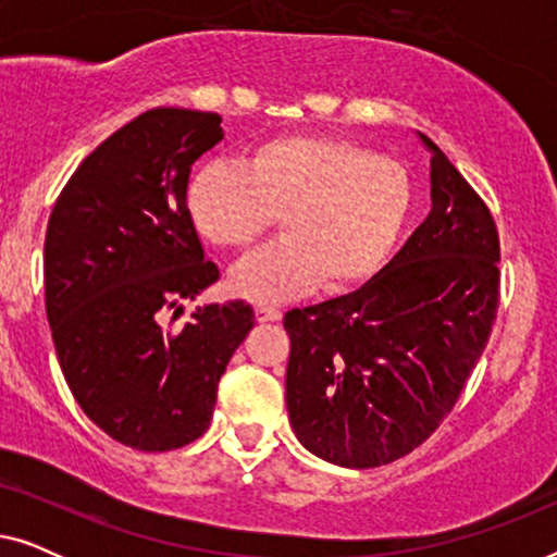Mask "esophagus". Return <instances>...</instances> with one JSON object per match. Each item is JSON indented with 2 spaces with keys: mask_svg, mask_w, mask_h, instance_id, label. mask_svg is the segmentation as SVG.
Here are the masks:
<instances>
[{
  "mask_svg": "<svg viewBox=\"0 0 557 557\" xmlns=\"http://www.w3.org/2000/svg\"><path fill=\"white\" fill-rule=\"evenodd\" d=\"M281 317L284 314H281V309H276V307H265V304H258L256 307L258 322H278Z\"/></svg>",
  "mask_w": 557,
  "mask_h": 557,
  "instance_id": "esophagus-1",
  "label": "esophagus"
}]
</instances>
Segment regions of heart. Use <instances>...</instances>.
I'll list each match as a JSON object with an SVG mask.
<instances>
[{"label": "heart", "instance_id": "heart-1", "mask_svg": "<svg viewBox=\"0 0 557 557\" xmlns=\"http://www.w3.org/2000/svg\"><path fill=\"white\" fill-rule=\"evenodd\" d=\"M410 177L395 159L342 136L288 134L238 162L197 166L185 189L195 231L240 250L281 215L284 235L231 273L235 294L284 301L314 288L342 292L377 271L410 210Z\"/></svg>", "mask_w": 557, "mask_h": 557}]
</instances>
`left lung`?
<instances>
[{"label": "left lung", "instance_id": "8db88e82", "mask_svg": "<svg viewBox=\"0 0 557 557\" xmlns=\"http://www.w3.org/2000/svg\"><path fill=\"white\" fill-rule=\"evenodd\" d=\"M431 151V212L357 292L292 309L286 408L296 438L347 469L391 463L451 413L499 304V235L448 157Z\"/></svg>", "mask_w": 557, "mask_h": 557}]
</instances>
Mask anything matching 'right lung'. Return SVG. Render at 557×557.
<instances>
[{"label":"right lung","instance_id":"1","mask_svg":"<svg viewBox=\"0 0 557 557\" xmlns=\"http://www.w3.org/2000/svg\"><path fill=\"white\" fill-rule=\"evenodd\" d=\"M218 113L151 109L83 159L45 233V311L65 383L90 421L136 451L208 431L246 334V301L197 307L220 278L189 220V170L223 139Z\"/></svg>","mask_w":557,"mask_h":557}]
</instances>
